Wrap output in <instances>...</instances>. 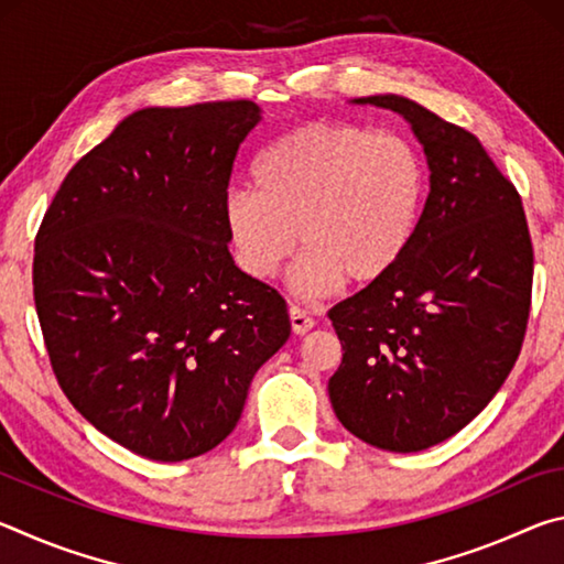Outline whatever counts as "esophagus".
Returning <instances> with one entry per match:
<instances>
[{"instance_id": "1", "label": "esophagus", "mask_w": 564, "mask_h": 564, "mask_svg": "<svg viewBox=\"0 0 564 564\" xmlns=\"http://www.w3.org/2000/svg\"><path fill=\"white\" fill-rule=\"evenodd\" d=\"M289 316H291V328L295 336H303V333H308L313 326H316V321H313L303 308H299V305H291Z\"/></svg>"}]
</instances>
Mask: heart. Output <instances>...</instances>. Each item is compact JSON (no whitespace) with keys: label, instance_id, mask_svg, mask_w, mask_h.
<instances>
[{"label":"heart","instance_id":"1","mask_svg":"<svg viewBox=\"0 0 564 564\" xmlns=\"http://www.w3.org/2000/svg\"><path fill=\"white\" fill-rule=\"evenodd\" d=\"M253 188L226 196L236 261L271 279L295 248L289 285L301 299L373 283L413 243L425 198V164L398 133L311 123L275 139L253 161Z\"/></svg>","mask_w":564,"mask_h":564}]
</instances>
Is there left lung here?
Instances as JSON below:
<instances>
[{
	"label": "left lung",
	"mask_w": 564,
	"mask_h": 564,
	"mask_svg": "<svg viewBox=\"0 0 564 564\" xmlns=\"http://www.w3.org/2000/svg\"><path fill=\"white\" fill-rule=\"evenodd\" d=\"M352 104L410 123L431 194L395 269L328 311L343 346L328 395L362 443L417 453L463 431L510 376L530 316L532 241L518 188L470 131L398 94Z\"/></svg>",
	"instance_id": "obj_1"
}]
</instances>
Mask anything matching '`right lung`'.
Returning a JSON list of instances; mask_svg holds the SVG:
<instances>
[{
    "instance_id": "add662e5",
    "label": "right lung",
    "mask_w": 564,
    "mask_h": 564,
    "mask_svg": "<svg viewBox=\"0 0 564 564\" xmlns=\"http://www.w3.org/2000/svg\"><path fill=\"white\" fill-rule=\"evenodd\" d=\"M259 121L246 99L129 113L76 161L36 234L54 376L99 433L149 460L226 441L291 336L281 293L228 251V181Z\"/></svg>"
}]
</instances>
